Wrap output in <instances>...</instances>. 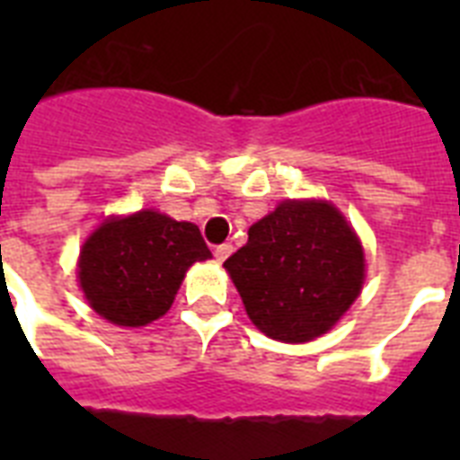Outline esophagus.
<instances>
[{"label":"esophagus","instance_id":"esophagus-1","mask_svg":"<svg viewBox=\"0 0 460 460\" xmlns=\"http://www.w3.org/2000/svg\"><path fill=\"white\" fill-rule=\"evenodd\" d=\"M231 251H234V248H231V243L217 245V248H215V258H217V262H224V260H226V258H229V255H231Z\"/></svg>","mask_w":460,"mask_h":460}]
</instances>
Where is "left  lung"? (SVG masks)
Masks as SVG:
<instances>
[{
    "label": "left lung",
    "mask_w": 460,
    "mask_h": 460,
    "mask_svg": "<svg viewBox=\"0 0 460 460\" xmlns=\"http://www.w3.org/2000/svg\"><path fill=\"white\" fill-rule=\"evenodd\" d=\"M229 270L252 324L301 343L332 329L363 287L360 241L329 202H281L248 231Z\"/></svg>",
    "instance_id": "left-lung-1"
}]
</instances>
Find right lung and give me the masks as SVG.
I'll return each mask as SVG.
<instances>
[{
  "instance_id": "add662e5",
  "label": "right lung",
  "mask_w": 460,
  "mask_h": 460,
  "mask_svg": "<svg viewBox=\"0 0 460 460\" xmlns=\"http://www.w3.org/2000/svg\"><path fill=\"white\" fill-rule=\"evenodd\" d=\"M212 258L190 222L143 209L104 222L85 241L78 277L93 310L119 327H143L172 307L183 274Z\"/></svg>"
}]
</instances>
